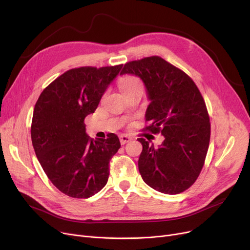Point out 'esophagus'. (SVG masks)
Returning a JSON list of instances; mask_svg holds the SVG:
<instances>
[{
  "mask_svg": "<svg viewBox=\"0 0 250 250\" xmlns=\"http://www.w3.org/2000/svg\"><path fill=\"white\" fill-rule=\"evenodd\" d=\"M119 139H120V142H121V144H122V145H124V144L128 143V142L131 140V137H130V136H128V135H125V134H123V135H121V136L119 137Z\"/></svg>",
  "mask_w": 250,
  "mask_h": 250,
  "instance_id": "1",
  "label": "esophagus"
}]
</instances>
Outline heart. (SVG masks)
<instances>
[{
	"instance_id": "heart-1",
	"label": "heart",
	"mask_w": 250,
	"mask_h": 250,
	"mask_svg": "<svg viewBox=\"0 0 250 250\" xmlns=\"http://www.w3.org/2000/svg\"><path fill=\"white\" fill-rule=\"evenodd\" d=\"M139 85H141V82L137 77H134V76H126L122 78L119 82V86L122 93L130 91Z\"/></svg>"
}]
</instances>
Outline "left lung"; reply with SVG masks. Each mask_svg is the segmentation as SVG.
<instances>
[{
  "instance_id": "left-lung-1",
  "label": "left lung",
  "mask_w": 250,
  "mask_h": 250,
  "mask_svg": "<svg viewBox=\"0 0 250 250\" xmlns=\"http://www.w3.org/2000/svg\"><path fill=\"white\" fill-rule=\"evenodd\" d=\"M124 73L138 76L151 101L145 115L152 134L165 136L159 147L144 138L138 168L143 181L160 193L180 194L194 185L210 143L208 110L198 86L185 71L159 56L124 64Z\"/></svg>"
}]
</instances>
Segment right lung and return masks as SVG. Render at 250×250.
<instances>
[{
	"label": "right lung",
	"instance_id": "obj_1",
	"mask_svg": "<svg viewBox=\"0 0 250 250\" xmlns=\"http://www.w3.org/2000/svg\"><path fill=\"white\" fill-rule=\"evenodd\" d=\"M122 64L66 70L40 94L33 111L32 144L50 182L64 195L94 196L104 188L110 160L121 147L114 133L94 140L85 133V117L94 113Z\"/></svg>",
	"mask_w": 250,
	"mask_h": 250
}]
</instances>
